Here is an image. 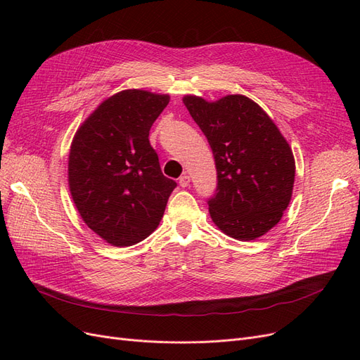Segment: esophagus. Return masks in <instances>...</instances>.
Here are the masks:
<instances>
[{
    "label": "esophagus",
    "mask_w": 360,
    "mask_h": 360,
    "mask_svg": "<svg viewBox=\"0 0 360 360\" xmlns=\"http://www.w3.org/2000/svg\"><path fill=\"white\" fill-rule=\"evenodd\" d=\"M189 183H191V177L188 176V174H183V176L179 179V184L181 188H188Z\"/></svg>",
    "instance_id": "obj_1"
}]
</instances>
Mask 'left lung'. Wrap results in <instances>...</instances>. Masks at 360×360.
I'll use <instances>...</instances> for the list:
<instances>
[{"instance_id":"obj_1","label":"left lung","mask_w":360,"mask_h":360,"mask_svg":"<svg viewBox=\"0 0 360 360\" xmlns=\"http://www.w3.org/2000/svg\"><path fill=\"white\" fill-rule=\"evenodd\" d=\"M183 103L213 151L217 186L207 201L212 221L237 240H255L281 221L291 200L296 163L287 139L246 96L216 102L184 96Z\"/></svg>"}]
</instances>
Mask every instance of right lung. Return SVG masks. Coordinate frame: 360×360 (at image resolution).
Instances as JSON below:
<instances>
[{
	"instance_id": "right-lung-1",
	"label": "right lung",
	"mask_w": 360,
	"mask_h": 360,
	"mask_svg": "<svg viewBox=\"0 0 360 360\" xmlns=\"http://www.w3.org/2000/svg\"><path fill=\"white\" fill-rule=\"evenodd\" d=\"M168 94L108 97L75 134L69 188L82 221L106 243L132 246L153 233L177 183L162 174L148 134Z\"/></svg>"
}]
</instances>
